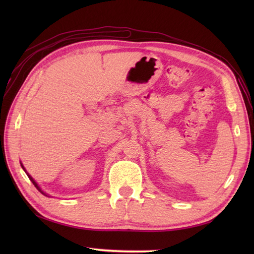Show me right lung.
Here are the masks:
<instances>
[{"label":"right lung","mask_w":254,"mask_h":254,"mask_svg":"<svg viewBox=\"0 0 254 254\" xmlns=\"http://www.w3.org/2000/svg\"><path fill=\"white\" fill-rule=\"evenodd\" d=\"M21 167H23V169L25 170V168H24V166H23V165H21ZM25 172H26V174H27V171H26V170H25ZM27 176H28V178H29V179H30V181H31L32 183H34V186H35V187H36V188L38 189V190H39V191H40V192H41L42 194H45V195H47V194H46V193H44V191H41V189H40L39 187H38V185H37V182H36V181H35L34 179H32V178H31V177H30V176H29L28 174H27Z\"/></svg>","instance_id":"right-lung-1"}]
</instances>
